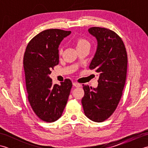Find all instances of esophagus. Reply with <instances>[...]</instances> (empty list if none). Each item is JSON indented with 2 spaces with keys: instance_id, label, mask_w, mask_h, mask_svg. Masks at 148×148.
Here are the masks:
<instances>
[{
  "instance_id": "esophagus-1",
  "label": "esophagus",
  "mask_w": 148,
  "mask_h": 148,
  "mask_svg": "<svg viewBox=\"0 0 148 148\" xmlns=\"http://www.w3.org/2000/svg\"><path fill=\"white\" fill-rule=\"evenodd\" d=\"M72 84H73L74 86L77 87V88L80 87V86H81L80 84H79V83H77V82H73V83H72Z\"/></svg>"
}]
</instances>
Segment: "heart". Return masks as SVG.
Instances as JSON below:
<instances>
[{
  "label": "heart",
  "instance_id": "1",
  "mask_svg": "<svg viewBox=\"0 0 148 148\" xmlns=\"http://www.w3.org/2000/svg\"><path fill=\"white\" fill-rule=\"evenodd\" d=\"M74 44L76 45V48L78 50L84 49V48H90V42L86 38H84L83 37H76L74 40ZM62 51L60 50L59 54L61 55Z\"/></svg>",
  "mask_w": 148,
  "mask_h": 148
}]
</instances>
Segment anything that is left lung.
<instances>
[{"label": "left lung", "instance_id": "obj_1", "mask_svg": "<svg viewBox=\"0 0 148 148\" xmlns=\"http://www.w3.org/2000/svg\"><path fill=\"white\" fill-rule=\"evenodd\" d=\"M98 42L97 51L90 65L99 74L98 86L84 85L81 100L87 118L102 122L114 112L122 96L127 77V53L121 38L114 31L93 27L88 30Z\"/></svg>", "mask_w": 148, "mask_h": 148}]
</instances>
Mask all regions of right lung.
<instances>
[{
	"label": "right lung",
	"mask_w": 148,
	"mask_h": 148,
	"mask_svg": "<svg viewBox=\"0 0 148 148\" xmlns=\"http://www.w3.org/2000/svg\"><path fill=\"white\" fill-rule=\"evenodd\" d=\"M71 31L52 29L42 31L30 40L23 56L28 100L34 112L43 121L54 122L61 117L72 83L66 79L60 85L49 77L58 64V46Z\"/></svg>",
	"instance_id": "add662e5"
}]
</instances>
